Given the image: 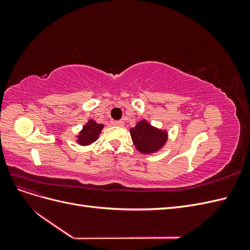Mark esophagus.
<instances>
[{"label":"esophagus","instance_id":"1","mask_svg":"<svg viewBox=\"0 0 250 250\" xmlns=\"http://www.w3.org/2000/svg\"><path fill=\"white\" fill-rule=\"evenodd\" d=\"M112 124L116 125V126H123L124 122H123V121H113Z\"/></svg>","mask_w":250,"mask_h":250}]
</instances>
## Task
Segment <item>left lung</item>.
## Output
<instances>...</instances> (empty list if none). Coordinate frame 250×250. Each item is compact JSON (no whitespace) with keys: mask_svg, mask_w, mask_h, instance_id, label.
Wrapping results in <instances>:
<instances>
[{"mask_svg":"<svg viewBox=\"0 0 250 250\" xmlns=\"http://www.w3.org/2000/svg\"><path fill=\"white\" fill-rule=\"evenodd\" d=\"M131 139L135 148L142 153H153L160 150L168 139L165 130L150 125L146 120H142L137 126L130 129Z\"/></svg>","mask_w":250,"mask_h":250,"instance_id":"obj_1","label":"left lung"}]
</instances>
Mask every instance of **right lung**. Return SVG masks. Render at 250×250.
Returning a JSON list of instances; mask_svg holds the SVG:
<instances>
[{"instance_id": "1", "label": "right lung", "mask_w": 250, "mask_h": 250, "mask_svg": "<svg viewBox=\"0 0 250 250\" xmlns=\"http://www.w3.org/2000/svg\"><path fill=\"white\" fill-rule=\"evenodd\" d=\"M103 129V124H98L94 120H89L88 122L83 126L82 130L78 135V144L82 146H86L96 142L99 138V134Z\"/></svg>"}]
</instances>
